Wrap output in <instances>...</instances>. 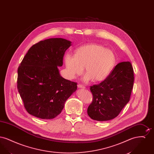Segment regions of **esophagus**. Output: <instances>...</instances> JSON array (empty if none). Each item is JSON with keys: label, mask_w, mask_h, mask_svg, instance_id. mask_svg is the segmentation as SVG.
Returning a JSON list of instances; mask_svg holds the SVG:
<instances>
[{"label": "esophagus", "mask_w": 154, "mask_h": 154, "mask_svg": "<svg viewBox=\"0 0 154 154\" xmlns=\"http://www.w3.org/2000/svg\"><path fill=\"white\" fill-rule=\"evenodd\" d=\"M77 87H78V88H82V89H84L85 88V87H84L82 85H81V84H79L78 85H77Z\"/></svg>", "instance_id": "esophagus-1"}]
</instances>
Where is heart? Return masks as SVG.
Listing matches in <instances>:
<instances>
[{
    "mask_svg": "<svg viewBox=\"0 0 154 154\" xmlns=\"http://www.w3.org/2000/svg\"><path fill=\"white\" fill-rule=\"evenodd\" d=\"M66 74L69 79L84 72L83 81L88 82L105 80L114 70L116 65V57L110 49L97 44H88L79 47L74 57L66 55L65 58Z\"/></svg>",
    "mask_w": 154,
    "mask_h": 154,
    "instance_id": "b5f03b06",
    "label": "heart"
}]
</instances>
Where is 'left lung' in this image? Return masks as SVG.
<instances>
[{
    "label": "left lung",
    "mask_w": 154,
    "mask_h": 154,
    "mask_svg": "<svg viewBox=\"0 0 154 154\" xmlns=\"http://www.w3.org/2000/svg\"><path fill=\"white\" fill-rule=\"evenodd\" d=\"M133 82L134 73L131 62L117 64L105 80L91 87L93 101L87 110L89 117L98 121L117 117L129 101Z\"/></svg>",
    "instance_id": "1"
}]
</instances>
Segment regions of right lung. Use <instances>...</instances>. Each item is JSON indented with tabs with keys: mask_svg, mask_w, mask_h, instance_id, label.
I'll return each mask as SVG.
<instances>
[{
	"mask_svg": "<svg viewBox=\"0 0 154 154\" xmlns=\"http://www.w3.org/2000/svg\"><path fill=\"white\" fill-rule=\"evenodd\" d=\"M72 42L62 38L40 41L30 48L18 69L17 88L30 115L48 119L63 110L77 83L63 78L58 67Z\"/></svg>",
	"mask_w": 154,
	"mask_h": 154,
	"instance_id": "add662e5",
	"label": "right lung"
}]
</instances>
